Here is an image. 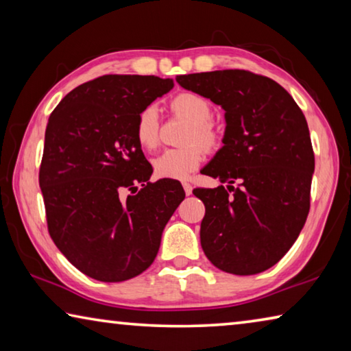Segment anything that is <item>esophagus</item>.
<instances>
[{"label": "esophagus", "mask_w": 351, "mask_h": 351, "mask_svg": "<svg viewBox=\"0 0 351 351\" xmlns=\"http://www.w3.org/2000/svg\"><path fill=\"white\" fill-rule=\"evenodd\" d=\"M182 187H184V192H186V195H192V184L190 182H187V181H184L182 182Z\"/></svg>", "instance_id": "obj_1"}]
</instances>
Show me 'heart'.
<instances>
[{
	"label": "heart",
	"instance_id": "1",
	"mask_svg": "<svg viewBox=\"0 0 351 351\" xmlns=\"http://www.w3.org/2000/svg\"><path fill=\"white\" fill-rule=\"evenodd\" d=\"M169 108L175 116L190 122L181 148H169L153 161L154 173L167 180H184L203 162L204 150L215 152L221 145L223 133L212 121L213 106L203 94L181 91L170 99ZM134 136L147 152L154 150L161 141V121L158 110L148 105L136 117Z\"/></svg>",
	"mask_w": 351,
	"mask_h": 351
}]
</instances>
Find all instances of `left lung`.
<instances>
[{
	"label": "left lung",
	"instance_id": "1",
	"mask_svg": "<svg viewBox=\"0 0 351 351\" xmlns=\"http://www.w3.org/2000/svg\"><path fill=\"white\" fill-rule=\"evenodd\" d=\"M176 82L226 111L224 145L203 171L230 186L193 190L206 207L199 230L206 257L235 276L269 269L294 245L310 212L314 152L304 112L283 86L251 71Z\"/></svg>",
	"mask_w": 351,
	"mask_h": 351
}]
</instances>
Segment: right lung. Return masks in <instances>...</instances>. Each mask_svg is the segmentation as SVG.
I'll list each match as a JSON object with an SVG mask.
<instances>
[{
	"instance_id": "add662e5",
	"label": "right lung",
	"mask_w": 351,
	"mask_h": 351,
	"mask_svg": "<svg viewBox=\"0 0 351 351\" xmlns=\"http://www.w3.org/2000/svg\"><path fill=\"white\" fill-rule=\"evenodd\" d=\"M173 88L154 75L106 74L82 83L51 112L38 181L47 230L77 269L123 282L156 258L165 224L186 197L180 182H150L134 136L142 108Z\"/></svg>"
}]
</instances>
